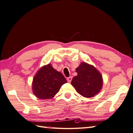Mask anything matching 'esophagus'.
Segmentation results:
<instances>
[{"instance_id":"34e87169","label":"esophagus","mask_w":133,"mask_h":133,"mask_svg":"<svg viewBox=\"0 0 133 133\" xmlns=\"http://www.w3.org/2000/svg\"><path fill=\"white\" fill-rule=\"evenodd\" d=\"M71 80H72V77H71V76H70V77L67 78V81H68V82H69V83H70V82H71Z\"/></svg>"}]
</instances>
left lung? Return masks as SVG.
I'll list each match as a JSON object with an SVG mask.
<instances>
[{
    "mask_svg": "<svg viewBox=\"0 0 133 133\" xmlns=\"http://www.w3.org/2000/svg\"><path fill=\"white\" fill-rule=\"evenodd\" d=\"M76 72L78 74L72 79L71 84L79 94L85 98H92L102 90L103 76L95 66L82 62L76 68Z\"/></svg>",
    "mask_w": 133,
    "mask_h": 133,
    "instance_id": "8db88e82",
    "label": "left lung"
}]
</instances>
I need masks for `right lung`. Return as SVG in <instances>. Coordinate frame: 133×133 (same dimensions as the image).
<instances>
[{
	"label": "right lung",
	"instance_id": "1",
	"mask_svg": "<svg viewBox=\"0 0 133 133\" xmlns=\"http://www.w3.org/2000/svg\"><path fill=\"white\" fill-rule=\"evenodd\" d=\"M66 82L64 75L54 69L51 64H48L40 68L35 74L32 82V90L40 99H50Z\"/></svg>",
	"mask_w": 133,
	"mask_h": 133
}]
</instances>
